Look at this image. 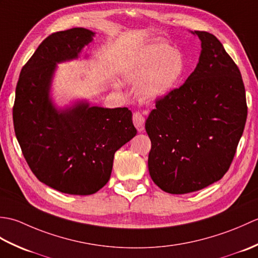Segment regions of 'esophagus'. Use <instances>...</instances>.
Instances as JSON below:
<instances>
[{
  "instance_id": "esophagus-1",
  "label": "esophagus",
  "mask_w": 258,
  "mask_h": 258,
  "mask_svg": "<svg viewBox=\"0 0 258 258\" xmlns=\"http://www.w3.org/2000/svg\"><path fill=\"white\" fill-rule=\"evenodd\" d=\"M133 123L135 125V127L138 128L139 132H142V131L144 130V124H145V118L143 116V114L141 112H134Z\"/></svg>"
}]
</instances>
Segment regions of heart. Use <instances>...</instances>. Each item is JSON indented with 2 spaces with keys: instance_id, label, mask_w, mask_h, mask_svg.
I'll return each instance as SVG.
<instances>
[{
  "instance_id": "heart-1",
  "label": "heart",
  "mask_w": 258,
  "mask_h": 258,
  "mask_svg": "<svg viewBox=\"0 0 258 258\" xmlns=\"http://www.w3.org/2000/svg\"><path fill=\"white\" fill-rule=\"evenodd\" d=\"M185 70L182 53L165 43L147 45L136 54L131 69L140 98L153 102L166 96L177 85Z\"/></svg>"
}]
</instances>
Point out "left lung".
I'll return each instance as SVG.
<instances>
[{
	"mask_svg": "<svg viewBox=\"0 0 258 258\" xmlns=\"http://www.w3.org/2000/svg\"><path fill=\"white\" fill-rule=\"evenodd\" d=\"M193 34L202 42L194 72L156 101L145 123L152 143L150 175L171 194L191 193L220 180L233 162L247 117L237 65L211 33Z\"/></svg>",
	"mask_w": 258,
	"mask_h": 258,
	"instance_id": "obj_1",
	"label": "left lung"
}]
</instances>
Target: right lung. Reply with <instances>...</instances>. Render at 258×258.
Listing matches in <instances>:
<instances>
[{"label": "right lung", "mask_w": 258, "mask_h": 258, "mask_svg": "<svg viewBox=\"0 0 258 258\" xmlns=\"http://www.w3.org/2000/svg\"><path fill=\"white\" fill-rule=\"evenodd\" d=\"M94 33H53L21 70L13 106L16 139L40 182L72 195L94 194L111 177L114 154L136 135L127 107L80 102L57 109L50 98L56 63L79 57Z\"/></svg>", "instance_id": "add662e5"}]
</instances>
